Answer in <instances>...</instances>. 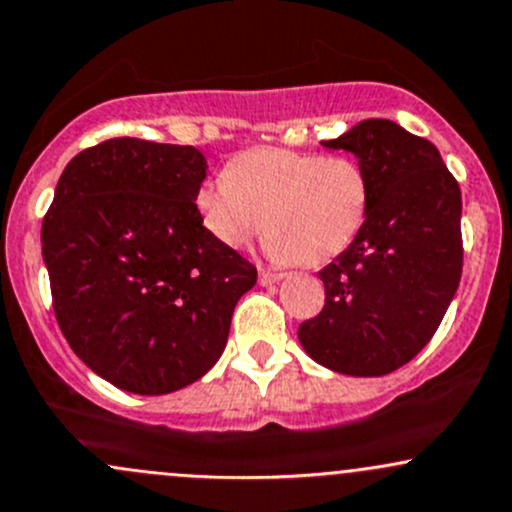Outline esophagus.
I'll return each instance as SVG.
<instances>
[{
    "label": "esophagus",
    "mask_w": 512,
    "mask_h": 512,
    "mask_svg": "<svg viewBox=\"0 0 512 512\" xmlns=\"http://www.w3.org/2000/svg\"><path fill=\"white\" fill-rule=\"evenodd\" d=\"M278 280H283V273H278V271H261V273H258V283H261V285H273V283H278Z\"/></svg>",
    "instance_id": "obj_1"
}]
</instances>
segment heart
<instances>
[{
	"mask_svg": "<svg viewBox=\"0 0 512 512\" xmlns=\"http://www.w3.org/2000/svg\"><path fill=\"white\" fill-rule=\"evenodd\" d=\"M371 185L351 156L258 146L239 153L195 190L202 229L229 251H244L266 227L276 261L324 263L364 227Z\"/></svg>",
	"mask_w": 512,
	"mask_h": 512,
	"instance_id": "obj_1",
	"label": "heart"
}]
</instances>
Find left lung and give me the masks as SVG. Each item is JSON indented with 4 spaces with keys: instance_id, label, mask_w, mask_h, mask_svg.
Wrapping results in <instances>:
<instances>
[{
    "instance_id": "left-lung-1",
    "label": "left lung",
    "mask_w": 512,
    "mask_h": 512,
    "mask_svg": "<svg viewBox=\"0 0 512 512\" xmlns=\"http://www.w3.org/2000/svg\"><path fill=\"white\" fill-rule=\"evenodd\" d=\"M324 148L354 153L371 185L364 227L320 271L324 307L302 349L329 371L386 376L437 332L461 278V190L437 146L366 119Z\"/></svg>"
}]
</instances>
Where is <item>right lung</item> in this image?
Listing matches in <instances>:
<instances>
[{
	"label": "right lung",
	"instance_id": "add662e5",
	"mask_svg": "<svg viewBox=\"0 0 512 512\" xmlns=\"http://www.w3.org/2000/svg\"><path fill=\"white\" fill-rule=\"evenodd\" d=\"M195 146L109 139L60 175L43 263L60 332L112 386L166 395L205 376L227 346L256 266L202 229Z\"/></svg>",
	"mask_w": 512,
	"mask_h": 512
}]
</instances>
